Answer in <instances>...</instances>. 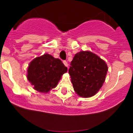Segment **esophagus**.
I'll return each instance as SVG.
<instances>
[{
    "instance_id": "1",
    "label": "esophagus",
    "mask_w": 133,
    "mask_h": 133,
    "mask_svg": "<svg viewBox=\"0 0 133 133\" xmlns=\"http://www.w3.org/2000/svg\"><path fill=\"white\" fill-rule=\"evenodd\" d=\"M63 63H64V64L65 65V66L68 67V62L65 61V60H64V61H63Z\"/></svg>"
}]
</instances>
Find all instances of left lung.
I'll return each mask as SVG.
<instances>
[{
	"instance_id": "1",
	"label": "left lung",
	"mask_w": 133,
	"mask_h": 133,
	"mask_svg": "<svg viewBox=\"0 0 133 133\" xmlns=\"http://www.w3.org/2000/svg\"><path fill=\"white\" fill-rule=\"evenodd\" d=\"M108 71L106 63L90 51H80L71 62L69 73L76 94L84 98L93 96L104 84Z\"/></svg>"
}]
</instances>
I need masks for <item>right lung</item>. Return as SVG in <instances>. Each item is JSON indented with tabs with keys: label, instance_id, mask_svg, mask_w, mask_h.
<instances>
[{
	"label": "right lung",
	"instance_id": "add662e5",
	"mask_svg": "<svg viewBox=\"0 0 133 133\" xmlns=\"http://www.w3.org/2000/svg\"><path fill=\"white\" fill-rule=\"evenodd\" d=\"M67 71L68 68L60 59L45 54L29 64L27 77L35 90L48 92L57 86L62 75Z\"/></svg>",
	"mask_w": 133,
	"mask_h": 133
}]
</instances>
